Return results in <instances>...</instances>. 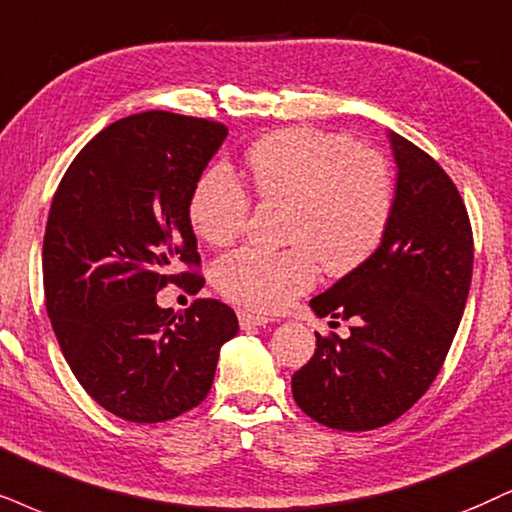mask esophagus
Here are the masks:
<instances>
[{
	"instance_id": "esophagus-1",
	"label": "esophagus",
	"mask_w": 512,
	"mask_h": 512,
	"mask_svg": "<svg viewBox=\"0 0 512 512\" xmlns=\"http://www.w3.org/2000/svg\"><path fill=\"white\" fill-rule=\"evenodd\" d=\"M237 318H239V327H242V330H251V327H261V325L270 323L268 315H258L251 311H239Z\"/></svg>"
}]
</instances>
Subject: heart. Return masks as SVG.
I'll return each mask as SVG.
<instances>
[{
  "instance_id": "obj_1",
  "label": "heart",
  "mask_w": 512,
  "mask_h": 512,
  "mask_svg": "<svg viewBox=\"0 0 512 512\" xmlns=\"http://www.w3.org/2000/svg\"><path fill=\"white\" fill-rule=\"evenodd\" d=\"M246 168L261 201H285L289 249L242 246L213 266L225 299L258 313H277L325 273L346 275L382 244L394 213V180L380 154L351 137L313 128L270 132L246 149ZM194 232L213 246L242 235L251 197L225 163L206 168L189 194Z\"/></svg>"
}]
</instances>
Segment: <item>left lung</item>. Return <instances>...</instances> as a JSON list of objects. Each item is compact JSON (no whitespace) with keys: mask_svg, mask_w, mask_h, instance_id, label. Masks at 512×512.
Returning a JSON list of instances; mask_svg holds the SVG:
<instances>
[{"mask_svg":"<svg viewBox=\"0 0 512 512\" xmlns=\"http://www.w3.org/2000/svg\"><path fill=\"white\" fill-rule=\"evenodd\" d=\"M389 137L399 178L387 235L363 266L311 299L320 318L353 320L351 334H315L318 349L292 377L296 406L332 430L401 418L439 375L470 292L475 246L458 187L430 154Z\"/></svg>","mask_w":512,"mask_h":512,"instance_id":"8db88e82","label":"left lung"}]
</instances>
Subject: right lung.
I'll list each match as a JSON object with an SVG mask.
<instances>
[{
	"mask_svg": "<svg viewBox=\"0 0 512 512\" xmlns=\"http://www.w3.org/2000/svg\"><path fill=\"white\" fill-rule=\"evenodd\" d=\"M225 137L223 123L180 113L121 118L82 147L52 199L49 320L75 380L123 420L163 422L199 406L220 346L239 332L218 299H194L180 315L156 304L170 282L204 287L187 204Z\"/></svg>",
	"mask_w": 512,
	"mask_h": 512,
	"instance_id": "right-lung-1",
	"label": "right lung"
}]
</instances>
